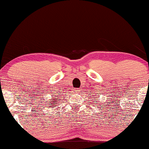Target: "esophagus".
<instances>
[{
  "mask_svg": "<svg viewBox=\"0 0 149 149\" xmlns=\"http://www.w3.org/2000/svg\"><path fill=\"white\" fill-rule=\"evenodd\" d=\"M79 91H80V89H74V93H78V92H79Z\"/></svg>",
  "mask_w": 149,
  "mask_h": 149,
  "instance_id": "1",
  "label": "esophagus"
}]
</instances>
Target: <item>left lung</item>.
<instances>
[{"label":"left lung","mask_w":149,"mask_h":149,"mask_svg":"<svg viewBox=\"0 0 149 149\" xmlns=\"http://www.w3.org/2000/svg\"><path fill=\"white\" fill-rule=\"evenodd\" d=\"M93 99H95V97H93ZM93 99H92V100H93ZM94 102H95V101H94Z\"/></svg>","instance_id":"left-lung-1"}]
</instances>
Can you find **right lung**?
Returning a JSON list of instances; mask_svg holds the SVG:
<instances>
[{"instance_id":"right-lung-1","label":"right lung","mask_w":149,"mask_h":149,"mask_svg":"<svg viewBox=\"0 0 149 149\" xmlns=\"http://www.w3.org/2000/svg\"><path fill=\"white\" fill-rule=\"evenodd\" d=\"M53 96L54 97V95H53ZM55 98H56V97H52V99L49 100H51V101H49V102L46 101L47 102L49 103V104H47L46 105V107H50V108L56 107V104H57V103H56V101H57V100H56Z\"/></svg>"}]
</instances>
